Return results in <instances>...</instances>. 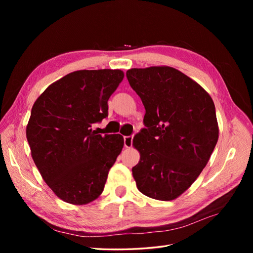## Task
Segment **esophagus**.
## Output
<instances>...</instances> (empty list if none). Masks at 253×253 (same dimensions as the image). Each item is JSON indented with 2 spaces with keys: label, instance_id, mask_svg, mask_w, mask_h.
Masks as SVG:
<instances>
[{
  "label": "esophagus",
  "instance_id": "obj_1",
  "mask_svg": "<svg viewBox=\"0 0 253 253\" xmlns=\"http://www.w3.org/2000/svg\"><path fill=\"white\" fill-rule=\"evenodd\" d=\"M133 143V136H126L125 137V147L131 148Z\"/></svg>",
  "mask_w": 253,
  "mask_h": 253
}]
</instances>
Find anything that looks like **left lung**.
<instances>
[{"label": "left lung", "mask_w": 253, "mask_h": 253, "mask_svg": "<svg viewBox=\"0 0 253 253\" xmlns=\"http://www.w3.org/2000/svg\"><path fill=\"white\" fill-rule=\"evenodd\" d=\"M129 85L144 105L145 127L133 139L139 163L133 177L142 194L173 201L200 176L218 140L211 96L170 66L131 68Z\"/></svg>", "instance_id": "left-lung-1"}]
</instances>
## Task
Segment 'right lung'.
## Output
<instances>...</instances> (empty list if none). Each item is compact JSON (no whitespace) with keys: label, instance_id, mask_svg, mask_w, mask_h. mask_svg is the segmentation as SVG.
<instances>
[{"label":"right lung","instance_id":"obj_1","mask_svg":"<svg viewBox=\"0 0 253 253\" xmlns=\"http://www.w3.org/2000/svg\"><path fill=\"white\" fill-rule=\"evenodd\" d=\"M124 77L120 70L76 71L34 103L26 126L30 153L44 181L65 203L97 200L124 148L120 134L101 136L91 128L108 116V100Z\"/></svg>","mask_w":253,"mask_h":253}]
</instances>
